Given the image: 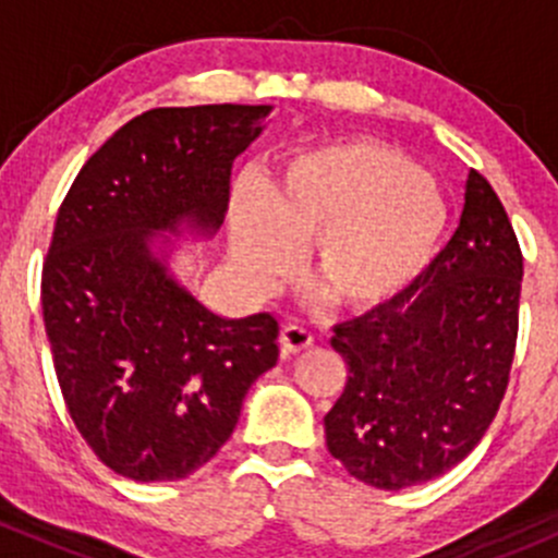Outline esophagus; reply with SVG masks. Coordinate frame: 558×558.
<instances>
[{
  "mask_svg": "<svg viewBox=\"0 0 558 558\" xmlns=\"http://www.w3.org/2000/svg\"><path fill=\"white\" fill-rule=\"evenodd\" d=\"M311 345H313V335L305 329V326L289 324L283 326V331H280V351H283V356L300 353Z\"/></svg>",
  "mask_w": 558,
  "mask_h": 558,
  "instance_id": "esophagus-1",
  "label": "esophagus"
}]
</instances>
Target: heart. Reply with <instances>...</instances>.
I'll return each instance as SVG.
<instances>
[{
	"instance_id": "heart-1",
	"label": "heart",
	"mask_w": 558,
	"mask_h": 558,
	"mask_svg": "<svg viewBox=\"0 0 558 558\" xmlns=\"http://www.w3.org/2000/svg\"><path fill=\"white\" fill-rule=\"evenodd\" d=\"M448 229L440 189L413 161L369 140L300 156L275 183L238 196L234 258L247 280L269 286L307 247V275L342 311L367 313L410 289Z\"/></svg>"
}]
</instances>
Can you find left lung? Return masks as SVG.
Masks as SVG:
<instances>
[{
  "label": "left lung",
  "mask_w": 558,
  "mask_h": 558,
  "mask_svg": "<svg viewBox=\"0 0 558 558\" xmlns=\"http://www.w3.org/2000/svg\"><path fill=\"white\" fill-rule=\"evenodd\" d=\"M523 256L510 218L470 172L453 240L391 305L335 326L348 380L326 448L356 481L399 492L442 475L481 442L508 391Z\"/></svg>",
  "instance_id": "8db88e82"
}]
</instances>
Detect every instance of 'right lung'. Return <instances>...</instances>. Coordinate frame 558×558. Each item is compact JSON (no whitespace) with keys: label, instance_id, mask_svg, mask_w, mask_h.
Masks as SVG:
<instances>
[{"label":"right lung","instance_id":"right-lung-1","mask_svg":"<svg viewBox=\"0 0 558 558\" xmlns=\"http://www.w3.org/2000/svg\"><path fill=\"white\" fill-rule=\"evenodd\" d=\"M269 105L156 107L83 165L43 264V315L61 397L102 464L140 483L183 481L238 426L278 362L269 313L229 320L167 278L150 232L180 218L213 232L232 161Z\"/></svg>","mask_w":558,"mask_h":558}]
</instances>
